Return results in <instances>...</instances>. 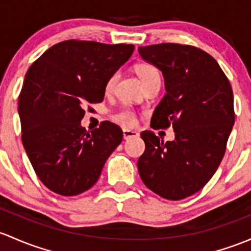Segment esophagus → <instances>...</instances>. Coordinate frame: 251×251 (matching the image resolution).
<instances>
[{"instance_id":"obj_1","label":"esophagus","mask_w":251,"mask_h":251,"mask_svg":"<svg viewBox=\"0 0 251 251\" xmlns=\"http://www.w3.org/2000/svg\"><path fill=\"white\" fill-rule=\"evenodd\" d=\"M123 134H124V139L136 138V137L139 136L138 132H136V131H132V130H127V128L123 130Z\"/></svg>"}]
</instances>
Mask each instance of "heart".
I'll return each instance as SVG.
<instances>
[{
	"label": "heart",
	"instance_id": "heart-1",
	"mask_svg": "<svg viewBox=\"0 0 251 251\" xmlns=\"http://www.w3.org/2000/svg\"><path fill=\"white\" fill-rule=\"evenodd\" d=\"M136 72L138 75V77L141 78L142 83L146 86L147 84H149L150 81H152L154 79L160 78V73L157 71V68L154 65H150V63H141L136 67ZM119 75L114 73V75H110V78L108 79L107 84H105V91H112L114 88L115 83H117ZM113 120L115 123L120 124V125L126 126V127H131L136 124V115L131 109L128 108H123V109L118 110L113 114Z\"/></svg>",
	"mask_w": 251,
	"mask_h": 251
}]
</instances>
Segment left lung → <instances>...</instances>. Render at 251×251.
<instances>
[{"mask_svg": "<svg viewBox=\"0 0 251 251\" xmlns=\"http://www.w3.org/2000/svg\"><path fill=\"white\" fill-rule=\"evenodd\" d=\"M138 52L165 78L166 95L150 126H172L176 133L163 143L152 131L142 132L146 150L138 172L148 189L178 201L200 191L218 170L234 125L233 92L216 60L202 49L162 43Z\"/></svg>", "mask_w": 251, "mask_h": 251, "instance_id": "obj_1", "label": "left lung"}]
</instances>
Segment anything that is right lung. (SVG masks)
<instances>
[{
  "label": "right lung",
  "mask_w": 251,
  "mask_h": 251,
  "mask_svg": "<svg viewBox=\"0 0 251 251\" xmlns=\"http://www.w3.org/2000/svg\"><path fill=\"white\" fill-rule=\"evenodd\" d=\"M132 44L70 39L55 44L28 68L19 95L21 141L49 190L75 196L95 185L123 131L103 121L88 132L80 125L86 103L104 99L110 75L130 59Z\"/></svg>",
  "instance_id": "obj_1"
}]
</instances>
